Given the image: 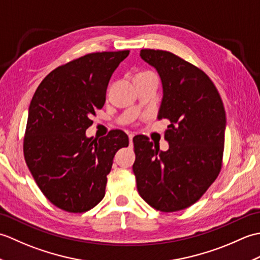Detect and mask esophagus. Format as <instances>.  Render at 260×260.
I'll return each instance as SVG.
<instances>
[{
  "label": "esophagus",
  "mask_w": 260,
  "mask_h": 260,
  "mask_svg": "<svg viewBox=\"0 0 260 260\" xmlns=\"http://www.w3.org/2000/svg\"><path fill=\"white\" fill-rule=\"evenodd\" d=\"M133 137H134L133 134H129V135H128V139H129V143H131V144H132V143H133Z\"/></svg>",
  "instance_id": "1"
}]
</instances>
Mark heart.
I'll list each match as a JSON object with an SVG mask.
<instances>
[{
	"mask_svg": "<svg viewBox=\"0 0 260 260\" xmlns=\"http://www.w3.org/2000/svg\"><path fill=\"white\" fill-rule=\"evenodd\" d=\"M140 75H142V74H140Z\"/></svg>",
	"mask_w": 260,
	"mask_h": 260,
	"instance_id": "heart-1",
	"label": "heart"
}]
</instances>
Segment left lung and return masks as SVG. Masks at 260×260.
<instances>
[{
  "label": "left lung",
  "instance_id": "1",
  "mask_svg": "<svg viewBox=\"0 0 260 260\" xmlns=\"http://www.w3.org/2000/svg\"><path fill=\"white\" fill-rule=\"evenodd\" d=\"M145 62L162 80L158 119L170 120L168 151L146 136L133 139L137 191L154 209L174 212L192 206L221 170L225 112L211 79L196 66L169 51L143 49Z\"/></svg>",
  "mask_w": 260,
  "mask_h": 260
}]
</instances>
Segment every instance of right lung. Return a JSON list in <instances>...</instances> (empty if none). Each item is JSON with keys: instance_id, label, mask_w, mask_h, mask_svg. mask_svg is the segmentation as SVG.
<instances>
[{"instance_id": "obj_1", "label": "right lung", "mask_w": 260, "mask_h": 260, "mask_svg": "<svg viewBox=\"0 0 260 260\" xmlns=\"http://www.w3.org/2000/svg\"><path fill=\"white\" fill-rule=\"evenodd\" d=\"M129 50L95 52L52 70L29 107L23 152L41 192L54 206L80 213L103 200L113 158L128 146L116 129L101 139L86 136L90 117L103 108L110 77Z\"/></svg>"}]
</instances>
